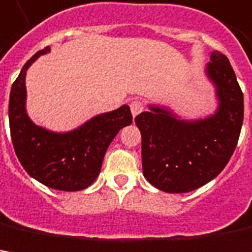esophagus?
Instances as JSON below:
<instances>
[{"label":"esophagus","mask_w":252,"mask_h":252,"mask_svg":"<svg viewBox=\"0 0 252 252\" xmlns=\"http://www.w3.org/2000/svg\"><path fill=\"white\" fill-rule=\"evenodd\" d=\"M143 109H144V105H143L141 101H138V99L131 101V104H130V111H131V115H133V116H137Z\"/></svg>","instance_id":"1"}]
</instances>
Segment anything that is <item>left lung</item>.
Instances as JSON below:
<instances>
[{"label":"left lung","mask_w":252,"mask_h":252,"mask_svg":"<svg viewBox=\"0 0 252 252\" xmlns=\"http://www.w3.org/2000/svg\"><path fill=\"white\" fill-rule=\"evenodd\" d=\"M205 76L218 106L204 118L186 119L169 106L150 104L136 116L141 133L143 175L165 193H189L223 170L236 150L244 118V98L229 59L212 51Z\"/></svg>","instance_id":"8db88e82"}]
</instances>
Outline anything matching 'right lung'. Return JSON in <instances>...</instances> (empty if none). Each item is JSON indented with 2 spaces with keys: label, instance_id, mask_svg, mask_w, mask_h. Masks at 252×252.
Listing matches in <instances>:
<instances>
[{
  "label": "right lung",
  "instance_id": "add662e5",
  "mask_svg": "<svg viewBox=\"0 0 252 252\" xmlns=\"http://www.w3.org/2000/svg\"><path fill=\"white\" fill-rule=\"evenodd\" d=\"M50 47L34 54L22 67L9 95V129L22 166L44 186L61 191H79L98 177L106 150L119 130L131 125L129 105L93 116L69 131H52L35 125L26 109V72Z\"/></svg>",
  "mask_w": 252,
  "mask_h": 252
}]
</instances>
